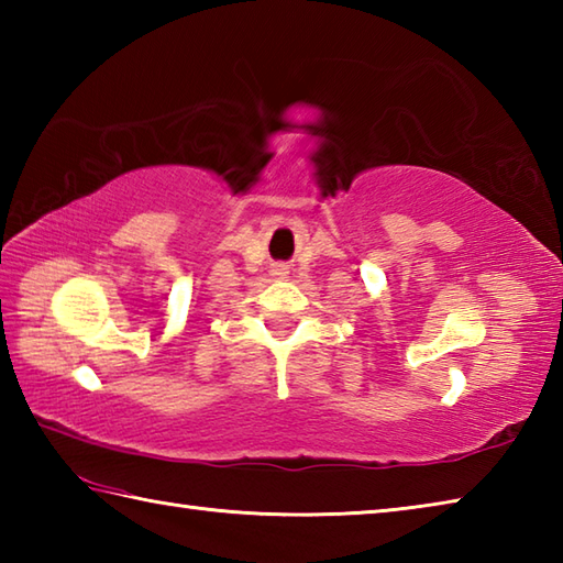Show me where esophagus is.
Masks as SVG:
<instances>
[{"label":"esophagus","mask_w":563,"mask_h":563,"mask_svg":"<svg viewBox=\"0 0 563 563\" xmlns=\"http://www.w3.org/2000/svg\"><path fill=\"white\" fill-rule=\"evenodd\" d=\"M290 271H288V266H285V263H275L273 266V275L275 278H285V275H288Z\"/></svg>","instance_id":"34e87169"}]
</instances>
